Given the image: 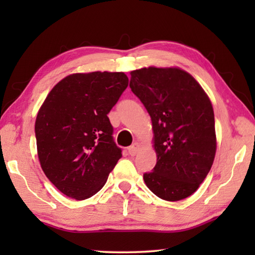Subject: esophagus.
Wrapping results in <instances>:
<instances>
[{
  "instance_id": "obj_1",
  "label": "esophagus",
  "mask_w": 255,
  "mask_h": 255,
  "mask_svg": "<svg viewBox=\"0 0 255 255\" xmlns=\"http://www.w3.org/2000/svg\"><path fill=\"white\" fill-rule=\"evenodd\" d=\"M138 150H139V144L135 143L128 147V154L131 155V156H135V155L138 153Z\"/></svg>"
}]
</instances>
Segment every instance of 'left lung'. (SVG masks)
Segmentation results:
<instances>
[{
    "instance_id": "left-lung-1",
    "label": "left lung",
    "mask_w": 255,
    "mask_h": 255,
    "mask_svg": "<svg viewBox=\"0 0 255 255\" xmlns=\"http://www.w3.org/2000/svg\"><path fill=\"white\" fill-rule=\"evenodd\" d=\"M132 93L152 119L157 162L144 181L167 201L191 196L209 173L216 154L213 106L193 77L176 67L130 73Z\"/></svg>"
}]
</instances>
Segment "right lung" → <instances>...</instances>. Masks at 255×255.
Listing matches in <instances>:
<instances>
[{
	"mask_svg": "<svg viewBox=\"0 0 255 255\" xmlns=\"http://www.w3.org/2000/svg\"><path fill=\"white\" fill-rule=\"evenodd\" d=\"M127 86L122 72L77 73L58 82L42 103L34 125L38 157L65 196L96 195L123 156L108 114Z\"/></svg>",
	"mask_w": 255,
	"mask_h": 255,
	"instance_id": "right-lung-1",
	"label": "right lung"
}]
</instances>
